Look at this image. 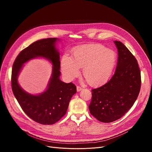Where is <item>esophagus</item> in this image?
<instances>
[{"label":"esophagus","mask_w":152,"mask_h":152,"mask_svg":"<svg viewBox=\"0 0 152 152\" xmlns=\"http://www.w3.org/2000/svg\"><path fill=\"white\" fill-rule=\"evenodd\" d=\"M83 89L81 87H80V86H77V92H79V91H82Z\"/></svg>","instance_id":"obj_1"}]
</instances>
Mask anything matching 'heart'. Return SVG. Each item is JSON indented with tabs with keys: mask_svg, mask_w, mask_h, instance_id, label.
<instances>
[{
	"mask_svg": "<svg viewBox=\"0 0 152 152\" xmlns=\"http://www.w3.org/2000/svg\"><path fill=\"white\" fill-rule=\"evenodd\" d=\"M115 52L103 45L90 44L79 45L72 51V57L62 56L60 66L63 75L73 81L80 75V68L88 83L99 86L107 83L113 72L116 63Z\"/></svg>",
	"mask_w": 152,
	"mask_h": 152,
	"instance_id": "obj_1",
	"label": "heart"
}]
</instances>
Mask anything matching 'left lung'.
Masks as SVG:
<instances>
[{
	"label": "left lung",
	"mask_w": 152,
	"mask_h": 152,
	"mask_svg": "<svg viewBox=\"0 0 152 152\" xmlns=\"http://www.w3.org/2000/svg\"><path fill=\"white\" fill-rule=\"evenodd\" d=\"M118 52L115 73L110 80L92 90L89 108L99 121L111 123L121 118L134 105L141 86L137 60L120 41H115Z\"/></svg>",
	"instance_id": "obj_1"
}]
</instances>
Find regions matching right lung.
Masks as SVG:
<instances>
[{"instance_id": "right-lung-1", "label": "right lung", "mask_w": 152, "mask_h": 152, "mask_svg": "<svg viewBox=\"0 0 152 152\" xmlns=\"http://www.w3.org/2000/svg\"><path fill=\"white\" fill-rule=\"evenodd\" d=\"M58 38L39 40L23 50L16 58L12 68V88L22 110L33 121L44 125L58 121L66 113L69 103L76 93V86L60 79V53L56 47ZM43 58L53 65L52 75L46 90L37 95L23 90L18 84V77L23 65L29 60Z\"/></svg>"}]
</instances>
